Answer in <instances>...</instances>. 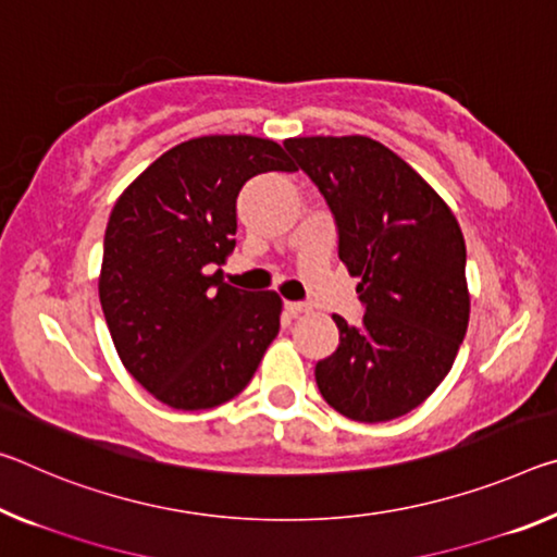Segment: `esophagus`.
Here are the masks:
<instances>
[{"label":"esophagus","instance_id":"esophagus-1","mask_svg":"<svg viewBox=\"0 0 557 557\" xmlns=\"http://www.w3.org/2000/svg\"><path fill=\"white\" fill-rule=\"evenodd\" d=\"M285 310L293 317H299V314L310 312V305H307V302H285Z\"/></svg>","mask_w":557,"mask_h":557}]
</instances>
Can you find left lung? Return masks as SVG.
<instances>
[{
	"mask_svg": "<svg viewBox=\"0 0 557 557\" xmlns=\"http://www.w3.org/2000/svg\"><path fill=\"white\" fill-rule=\"evenodd\" d=\"M330 206L339 260L359 277L361 324L334 314L339 347L317 361L324 401L347 419L392 421L454 367L469 326L466 243L438 193L367 136L287 138Z\"/></svg>",
	"mask_w": 557,
	"mask_h": 557,
	"instance_id": "1",
	"label": "left lung"
}]
</instances>
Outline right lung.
Masks as SVG:
<instances>
[{"label":"right lung","mask_w":557,"mask_h":557,"mask_svg":"<svg viewBox=\"0 0 557 557\" xmlns=\"http://www.w3.org/2000/svg\"><path fill=\"white\" fill-rule=\"evenodd\" d=\"M297 171L270 138L202 136L165 151L123 190L103 237L101 310L128 374L173 409H213L250 384L280 332L282 299L223 282L237 196Z\"/></svg>","instance_id":"right-lung-1"}]
</instances>
